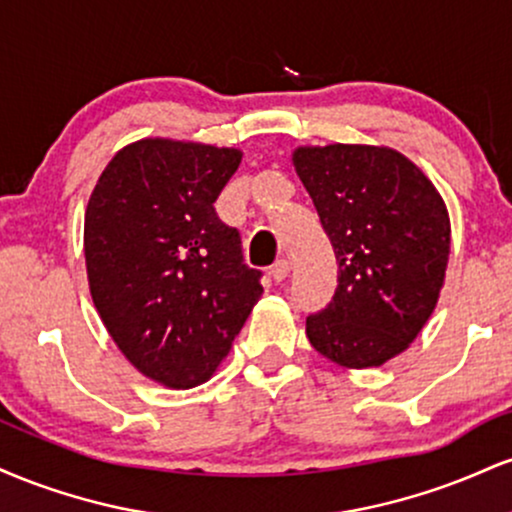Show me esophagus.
I'll list each match as a JSON object with an SVG mask.
<instances>
[{"label": "esophagus", "mask_w": 512, "mask_h": 512, "mask_svg": "<svg viewBox=\"0 0 512 512\" xmlns=\"http://www.w3.org/2000/svg\"><path fill=\"white\" fill-rule=\"evenodd\" d=\"M289 272H291V267H289V262L286 260H276L274 264H272V279L274 281H284L286 276H289Z\"/></svg>", "instance_id": "1"}]
</instances>
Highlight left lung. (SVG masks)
<instances>
[{"instance_id": "1", "label": "left lung", "mask_w": 512, "mask_h": 512, "mask_svg": "<svg viewBox=\"0 0 512 512\" xmlns=\"http://www.w3.org/2000/svg\"><path fill=\"white\" fill-rule=\"evenodd\" d=\"M337 257V289L305 334L346 368L402 354L438 303L450 219L433 182L385 146L330 144L293 151Z\"/></svg>"}]
</instances>
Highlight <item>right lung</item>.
<instances>
[{"mask_svg": "<svg viewBox=\"0 0 512 512\" xmlns=\"http://www.w3.org/2000/svg\"><path fill=\"white\" fill-rule=\"evenodd\" d=\"M238 149L142 139L117 151L88 199V286L103 325L139 373L207 383L262 296L236 228L214 202Z\"/></svg>", "mask_w": 512, "mask_h": 512, "instance_id": "obj_1", "label": "right lung"}]
</instances>
